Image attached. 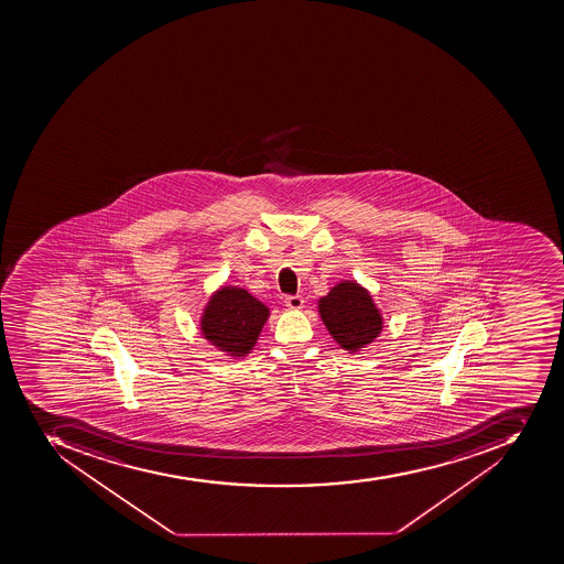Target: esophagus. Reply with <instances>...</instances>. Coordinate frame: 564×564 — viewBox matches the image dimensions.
<instances>
[{
  "mask_svg": "<svg viewBox=\"0 0 564 564\" xmlns=\"http://www.w3.org/2000/svg\"><path fill=\"white\" fill-rule=\"evenodd\" d=\"M303 303H305V300L302 296H285V306L291 311H300V308H303Z\"/></svg>",
  "mask_w": 564,
  "mask_h": 564,
  "instance_id": "1",
  "label": "esophagus"
}]
</instances>
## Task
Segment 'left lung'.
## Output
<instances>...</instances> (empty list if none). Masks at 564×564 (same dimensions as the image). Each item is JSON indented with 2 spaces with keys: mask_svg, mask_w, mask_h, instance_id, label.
I'll return each mask as SVG.
<instances>
[{
  "mask_svg": "<svg viewBox=\"0 0 564 564\" xmlns=\"http://www.w3.org/2000/svg\"><path fill=\"white\" fill-rule=\"evenodd\" d=\"M321 321L333 340L349 355L370 346L384 328L372 294L356 280H340L317 302Z\"/></svg>",
  "mask_w": 564,
  "mask_h": 564,
  "instance_id": "left-lung-1",
  "label": "left lung"
}]
</instances>
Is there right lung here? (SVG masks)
Masks as SVG:
<instances>
[{
    "label": "right lung",
    "instance_id": "obj_1",
    "mask_svg": "<svg viewBox=\"0 0 564 564\" xmlns=\"http://www.w3.org/2000/svg\"><path fill=\"white\" fill-rule=\"evenodd\" d=\"M270 308L238 285H220L200 314V335L229 358L243 359L258 344Z\"/></svg>",
    "mask_w": 564,
    "mask_h": 564
}]
</instances>
